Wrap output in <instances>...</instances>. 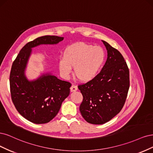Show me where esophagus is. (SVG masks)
I'll list each match as a JSON object with an SVG mask.
<instances>
[{
    "mask_svg": "<svg viewBox=\"0 0 153 153\" xmlns=\"http://www.w3.org/2000/svg\"><path fill=\"white\" fill-rule=\"evenodd\" d=\"M77 90V86L74 85H72L71 87V91L72 92H74V91H76Z\"/></svg>",
    "mask_w": 153,
    "mask_h": 153,
    "instance_id": "1",
    "label": "esophagus"
}]
</instances>
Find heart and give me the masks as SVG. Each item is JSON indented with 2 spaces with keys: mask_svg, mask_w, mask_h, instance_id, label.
I'll use <instances>...</instances> for the list:
<instances>
[{
  "mask_svg": "<svg viewBox=\"0 0 153 153\" xmlns=\"http://www.w3.org/2000/svg\"><path fill=\"white\" fill-rule=\"evenodd\" d=\"M105 53L100 46L77 42L66 48L63 59L58 62L61 74L67 78L74 67V74L81 81L93 79L104 63Z\"/></svg>",
  "mask_w": 153,
  "mask_h": 153,
  "instance_id": "obj_1",
  "label": "heart"
}]
</instances>
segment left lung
I'll return each mask as SVG.
<instances>
[{
	"mask_svg": "<svg viewBox=\"0 0 153 153\" xmlns=\"http://www.w3.org/2000/svg\"><path fill=\"white\" fill-rule=\"evenodd\" d=\"M107 59L100 73L78 86L83 99L81 114L88 123L102 125L112 119L125 105L130 87V74L121 53L102 41Z\"/></svg>",
	"mask_w": 153,
	"mask_h": 153,
	"instance_id": "left-lung-1",
	"label": "left lung"
}]
</instances>
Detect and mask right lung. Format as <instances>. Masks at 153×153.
I'll return each instance as SVG.
<instances>
[{
	"label": "right lung",
	"instance_id": "1",
	"mask_svg": "<svg viewBox=\"0 0 153 153\" xmlns=\"http://www.w3.org/2000/svg\"><path fill=\"white\" fill-rule=\"evenodd\" d=\"M63 37L44 36L25 45L13 63L9 76L11 99L23 117L36 124L50 122L60 110L63 101L70 93L71 84L49 74L29 81L25 76L32 48L40 44H55Z\"/></svg>",
	"mask_w": 153,
	"mask_h": 153
}]
</instances>
